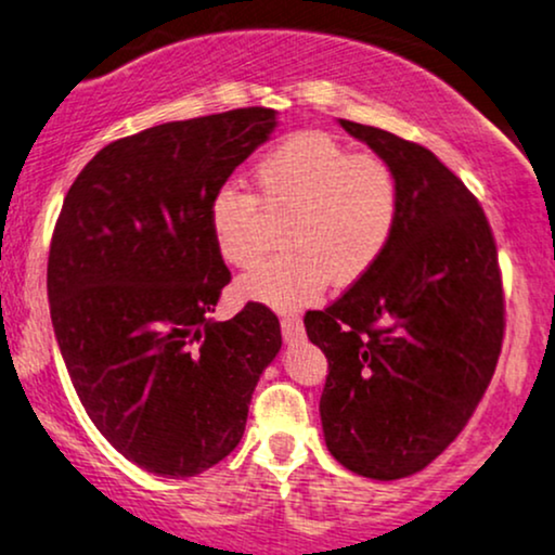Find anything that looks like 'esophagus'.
<instances>
[{"label": "esophagus", "instance_id": "obj_1", "mask_svg": "<svg viewBox=\"0 0 555 555\" xmlns=\"http://www.w3.org/2000/svg\"><path fill=\"white\" fill-rule=\"evenodd\" d=\"M302 321H299L297 315H284L282 318V334L286 341H297L302 339Z\"/></svg>", "mask_w": 555, "mask_h": 555}]
</instances>
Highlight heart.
<instances>
[{
  "instance_id": "b5f03b06",
  "label": "heart",
  "mask_w": 555,
  "mask_h": 555,
  "mask_svg": "<svg viewBox=\"0 0 555 555\" xmlns=\"http://www.w3.org/2000/svg\"><path fill=\"white\" fill-rule=\"evenodd\" d=\"M401 211L399 175L386 158L352 154L326 132L284 138L256 164V195L224 184L208 227L219 256L247 269L266 250V216H284L282 245L237 284L250 302L295 310L321 299L331 279L352 284L384 258Z\"/></svg>"
}]
</instances>
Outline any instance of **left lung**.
Wrapping results in <instances>:
<instances>
[{"label": "left lung", "mask_w": 555, "mask_h": 555, "mask_svg": "<svg viewBox=\"0 0 555 555\" xmlns=\"http://www.w3.org/2000/svg\"><path fill=\"white\" fill-rule=\"evenodd\" d=\"M399 175L391 245L323 310L305 313L328 360L326 446L373 480L415 475L460 436L482 399L506 331L493 232L467 184L425 145L339 119Z\"/></svg>", "instance_id": "1"}]
</instances>
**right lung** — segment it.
<instances>
[{"label": "right lung", "mask_w": 555, "mask_h": 555, "mask_svg": "<svg viewBox=\"0 0 555 555\" xmlns=\"http://www.w3.org/2000/svg\"><path fill=\"white\" fill-rule=\"evenodd\" d=\"M276 127L245 106L149 127L101 149L67 190L49 247V310L88 417L125 460L193 477L240 443L279 318L247 302L211 321L232 282L208 206Z\"/></svg>", "instance_id": "obj_1"}]
</instances>
